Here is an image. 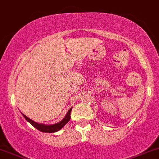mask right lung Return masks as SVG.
Segmentation results:
<instances>
[{"label": "right lung", "instance_id": "add662e5", "mask_svg": "<svg viewBox=\"0 0 159 159\" xmlns=\"http://www.w3.org/2000/svg\"><path fill=\"white\" fill-rule=\"evenodd\" d=\"M71 108H70V110L68 111V113H67L66 116L65 117L62 121H61L60 122L57 123L55 125H43V124H38V123L34 122V121H32L31 119H30L29 118H28L27 116H25L24 114L23 116L25 117V119L28 121V122L30 123L35 129H37L39 131H42V132H48V133H53V132H56V131H59L60 129H61L68 121H70V111H71Z\"/></svg>", "mask_w": 159, "mask_h": 159}]
</instances>
